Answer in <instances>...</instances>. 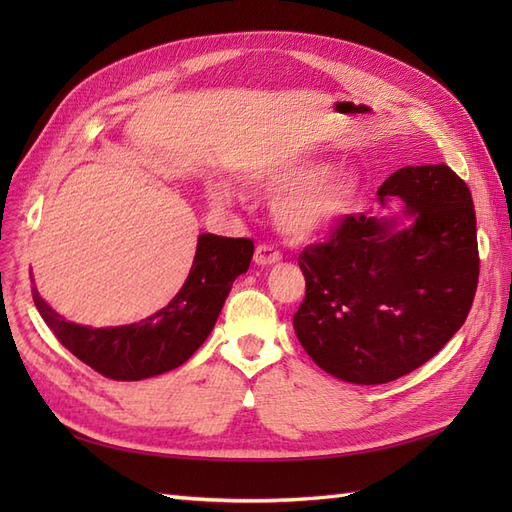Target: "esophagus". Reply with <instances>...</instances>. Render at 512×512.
<instances>
[{
	"label": "esophagus",
	"mask_w": 512,
	"mask_h": 512,
	"mask_svg": "<svg viewBox=\"0 0 512 512\" xmlns=\"http://www.w3.org/2000/svg\"><path fill=\"white\" fill-rule=\"evenodd\" d=\"M282 260V254L273 250L271 245H258L256 252H254V262L258 267H269L275 265V262Z\"/></svg>",
	"instance_id": "obj_1"
}]
</instances>
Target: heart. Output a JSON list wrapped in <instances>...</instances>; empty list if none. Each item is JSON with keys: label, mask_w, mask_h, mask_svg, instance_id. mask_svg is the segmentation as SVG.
I'll use <instances>...</instances> for the list:
<instances>
[{"label": "heart", "mask_w": 512, "mask_h": 512, "mask_svg": "<svg viewBox=\"0 0 512 512\" xmlns=\"http://www.w3.org/2000/svg\"><path fill=\"white\" fill-rule=\"evenodd\" d=\"M256 183L275 198L277 228L292 239H314L342 224L361 207L365 181L356 170L335 168L331 160H294L275 164L256 175ZM215 207L237 203V192L218 181L209 188Z\"/></svg>", "instance_id": "b5f03b06"}]
</instances>
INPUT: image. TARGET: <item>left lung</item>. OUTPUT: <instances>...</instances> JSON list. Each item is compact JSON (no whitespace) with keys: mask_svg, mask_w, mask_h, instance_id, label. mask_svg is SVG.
<instances>
[{"mask_svg":"<svg viewBox=\"0 0 512 512\" xmlns=\"http://www.w3.org/2000/svg\"><path fill=\"white\" fill-rule=\"evenodd\" d=\"M391 200L399 215H350L299 256L294 333L320 369L352 384L393 382L436 356L478 284L472 194L451 168H399L378 190L380 207Z\"/></svg>","mask_w":512,"mask_h":512,"instance_id":"8db88e82","label":"left lung"}]
</instances>
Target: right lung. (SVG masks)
Instances as JSON below:
<instances>
[{
    "mask_svg": "<svg viewBox=\"0 0 512 512\" xmlns=\"http://www.w3.org/2000/svg\"><path fill=\"white\" fill-rule=\"evenodd\" d=\"M254 243L205 232L198 237L188 280L173 301L149 318L121 327H83L46 303L34 284L40 316L76 359L111 380H145L183 365L205 344L232 282L250 267Z\"/></svg>",
    "mask_w": 512,
    "mask_h": 512,
    "instance_id": "1",
    "label": "right lung"
}]
</instances>
